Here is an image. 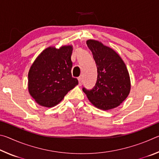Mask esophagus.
Wrapping results in <instances>:
<instances>
[{
  "mask_svg": "<svg viewBox=\"0 0 159 159\" xmlns=\"http://www.w3.org/2000/svg\"><path fill=\"white\" fill-rule=\"evenodd\" d=\"M79 85L81 86L83 85V79L82 77L79 78Z\"/></svg>",
  "mask_w": 159,
  "mask_h": 159,
  "instance_id": "esophagus-1",
  "label": "esophagus"
}]
</instances>
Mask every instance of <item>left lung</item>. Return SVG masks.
Segmentation results:
<instances>
[{"label": "left lung", "mask_w": 159, "mask_h": 159, "mask_svg": "<svg viewBox=\"0 0 159 159\" xmlns=\"http://www.w3.org/2000/svg\"><path fill=\"white\" fill-rule=\"evenodd\" d=\"M98 68V79L92 90L83 88L97 108L109 110L119 106L130 91V79L126 66L115 51L95 40H88Z\"/></svg>", "instance_id": "obj_1"}]
</instances>
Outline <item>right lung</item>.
I'll return each instance as SVG.
<instances>
[{
    "label": "right lung",
    "mask_w": 159,
    "mask_h": 159,
    "mask_svg": "<svg viewBox=\"0 0 159 159\" xmlns=\"http://www.w3.org/2000/svg\"><path fill=\"white\" fill-rule=\"evenodd\" d=\"M72 45L49 47L38 56L28 74L29 92L39 105L52 107L79 84L72 77Z\"/></svg>",
    "instance_id": "obj_1"
}]
</instances>
